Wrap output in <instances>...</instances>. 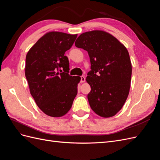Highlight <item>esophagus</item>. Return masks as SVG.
<instances>
[{
  "label": "esophagus",
  "instance_id": "1",
  "mask_svg": "<svg viewBox=\"0 0 160 160\" xmlns=\"http://www.w3.org/2000/svg\"><path fill=\"white\" fill-rule=\"evenodd\" d=\"M85 81V78L84 76H81V83H84Z\"/></svg>",
  "mask_w": 160,
  "mask_h": 160
}]
</instances>
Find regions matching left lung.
<instances>
[{
	"instance_id": "left-lung-1",
	"label": "left lung",
	"mask_w": 160,
	"mask_h": 160,
	"mask_svg": "<svg viewBox=\"0 0 160 160\" xmlns=\"http://www.w3.org/2000/svg\"><path fill=\"white\" fill-rule=\"evenodd\" d=\"M88 52L91 71L86 81L90 107L100 117H113L122 109L128 97L132 62L128 49L110 33L95 30L82 33L75 42Z\"/></svg>"
}]
</instances>
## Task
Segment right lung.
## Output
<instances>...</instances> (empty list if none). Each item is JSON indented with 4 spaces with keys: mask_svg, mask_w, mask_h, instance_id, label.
I'll list each match as a JSON object with an SVG mask.
<instances>
[{
    "mask_svg": "<svg viewBox=\"0 0 160 160\" xmlns=\"http://www.w3.org/2000/svg\"><path fill=\"white\" fill-rule=\"evenodd\" d=\"M77 37V34L48 32L26 56L25 76L30 93L39 109L51 117L68 113L77 94L81 77L68 74L69 62L65 56Z\"/></svg>",
    "mask_w": 160,
    "mask_h": 160,
    "instance_id": "1",
    "label": "right lung"
}]
</instances>
